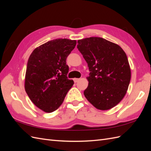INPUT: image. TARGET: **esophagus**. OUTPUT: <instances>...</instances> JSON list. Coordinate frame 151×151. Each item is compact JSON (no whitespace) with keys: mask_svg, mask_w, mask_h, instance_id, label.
I'll return each instance as SVG.
<instances>
[{"mask_svg":"<svg viewBox=\"0 0 151 151\" xmlns=\"http://www.w3.org/2000/svg\"><path fill=\"white\" fill-rule=\"evenodd\" d=\"M80 80V79H77V78H75V79H74V83H77V82H78Z\"/></svg>","mask_w":151,"mask_h":151,"instance_id":"obj_1","label":"esophagus"}]
</instances>
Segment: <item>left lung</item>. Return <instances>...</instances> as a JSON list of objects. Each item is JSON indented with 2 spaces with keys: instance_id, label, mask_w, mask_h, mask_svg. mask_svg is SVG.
<instances>
[{
  "instance_id": "obj_1",
  "label": "left lung",
  "mask_w": 151,
  "mask_h": 151,
  "mask_svg": "<svg viewBox=\"0 0 151 151\" xmlns=\"http://www.w3.org/2000/svg\"><path fill=\"white\" fill-rule=\"evenodd\" d=\"M77 43L90 71L85 97L100 110L115 106L125 96L130 81L126 53L119 45L99 37L79 40Z\"/></svg>"
}]
</instances>
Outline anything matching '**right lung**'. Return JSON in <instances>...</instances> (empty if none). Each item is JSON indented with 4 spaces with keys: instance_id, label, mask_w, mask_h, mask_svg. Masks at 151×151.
<instances>
[{
    "instance_id": "right-lung-1",
    "label": "right lung",
    "mask_w": 151,
    "mask_h": 151,
    "mask_svg": "<svg viewBox=\"0 0 151 151\" xmlns=\"http://www.w3.org/2000/svg\"><path fill=\"white\" fill-rule=\"evenodd\" d=\"M76 40L58 38L36 48L29 57L25 76V91L36 106L45 112L55 111L74 84L67 78L66 59Z\"/></svg>"
}]
</instances>
